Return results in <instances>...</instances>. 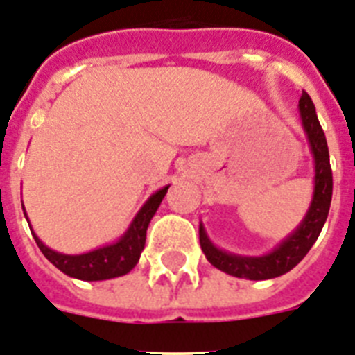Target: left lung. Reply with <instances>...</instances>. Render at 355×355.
I'll use <instances>...</instances> for the list:
<instances>
[{"label":"left lung","instance_id":"obj_1","mask_svg":"<svg viewBox=\"0 0 355 355\" xmlns=\"http://www.w3.org/2000/svg\"><path fill=\"white\" fill-rule=\"evenodd\" d=\"M300 117H302L303 132L311 146L312 159H314V193L309 205L305 218L300 222L293 233L284 238L272 251L261 256H242L234 252L223 251L211 242L205 233L204 223L200 222V247L205 258L211 265L222 272L245 279H270L294 269L320 236L327 216H329L330 200H332V169H330L329 146L321 130V124L315 115V108L306 92L300 99Z\"/></svg>","mask_w":355,"mask_h":355}]
</instances>
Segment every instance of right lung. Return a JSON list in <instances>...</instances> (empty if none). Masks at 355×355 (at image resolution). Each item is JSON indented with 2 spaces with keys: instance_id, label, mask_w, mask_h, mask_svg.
I'll return each mask as SVG.
<instances>
[{
  "instance_id": "1",
  "label": "right lung",
  "mask_w": 355,
  "mask_h": 355,
  "mask_svg": "<svg viewBox=\"0 0 355 355\" xmlns=\"http://www.w3.org/2000/svg\"><path fill=\"white\" fill-rule=\"evenodd\" d=\"M168 189L169 186H164L162 189L155 191L144 202V205L139 209L135 218L130 223V227L126 229V233L122 234L117 242L97 247L94 251L83 252V254H62V252L53 251V249H50V247L41 242L37 234L34 233V229H31V231L44 258L70 278L83 279V282H101V279L119 278V276H124V274L130 272L137 265L139 258H141V252L146 243L148 225H150L153 214L159 209L160 202L166 196ZM25 218L28 220L26 211ZM28 225H31V222H28Z\"/></svg>"
}]
</instances>
